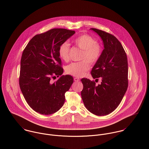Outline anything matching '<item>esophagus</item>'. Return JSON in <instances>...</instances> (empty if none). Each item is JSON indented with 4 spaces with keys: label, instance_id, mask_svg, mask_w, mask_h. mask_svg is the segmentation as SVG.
<instances>
[{
    "label": "esophagus",
    "instance_id": "34e87169",
    "mask_svg": "<svg viewBox=\"0 0 149 149\" xmlns=\"http://www.w3.org/2000/svg\"><path fill=\"white\" fill-rule=\"evenodd\" d=\"M74 80L75 82H78L80 81V79L79 78H77V77H75L74 78Z\"/></svg>",
    "mask_w": 149,
    "mask_h": 149
}]
</instances>
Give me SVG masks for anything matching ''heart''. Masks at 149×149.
Returning <instances> with one entry per match:
<instances>
[{
	"mask_svg": "<svg viewBox=\"0 0 149 149\" xmlns=\"http://www.w3.org/2000/svg\"><path fill=\"white\" fill-rule=\"evenodd\" d=\"M72 42L75 46L83 50L81 59L83 61L70 63L67 66L66 71L70 75L77 77H81L90 70V65L89 62L93 64L98 61L101 55L102 49L95 39L88 35L79 36L74 39ZM69 44L67 42L62 43L58 49L59 57L63 61L67 62L69 59ZM87 61L89 62L88 63Z\"/></svg>",
	"mask_w": 149,
	"mask_h": 149,
	"instance_id": "obj_1",
	"label": "heart"
}]
</instances>
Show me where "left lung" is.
<instances>
[{
    "instance_id": "left-lung-1",
    "label": "left lung",
    "mask_w": 149,
    "mask_h": 149,
    "mask_svg": "<svg viewBox=\"0 0 149 149\" xmlns=\"http://www.w3.org/2000/svg\"><path fill=\"white\" fill-rule=\"evenodd\" d=\"M100 37L104 49L91 71L94 79L101 77L98 86L87 78L81 81V97L86 108L98 116L108 115L115 110L128 87V63L126 54L120 42L111 34L91 28Z\"/></svg>"
}]
</instances>
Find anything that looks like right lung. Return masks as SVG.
<instances>
[{"label":"right lung","instance_id":"add662e5","mask_svg":"<svg viewBox=\"0 0 149 149\" xmlns=\"http://www.w3.org/2000/svg\"><path fill=\"white\" fill-rule=\"evenodd\" d=\"M75 31L54 29L34 36L23 51L20 61L19 86L29 105L36 112L50 115L64 104L65 93L74 82L70 75H62L60 45ZM56 75V83L50 82Z\"/></svg>","mask_w":149,"mask_h":149}]
</instances>
